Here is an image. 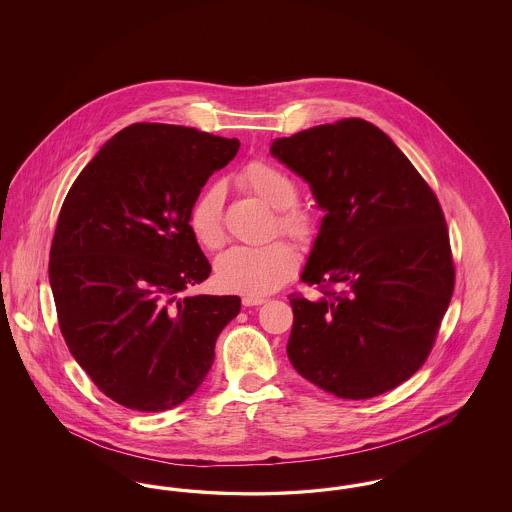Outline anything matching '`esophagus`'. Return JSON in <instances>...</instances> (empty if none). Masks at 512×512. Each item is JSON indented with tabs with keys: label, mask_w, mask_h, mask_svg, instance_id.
I'll list each match as a JSON object with an SVG mask.
<instances>
[{
	"label": "esophagus",
	"mask_w": 512,
	"mask_h": 512,
	"mask_svg": "<svg viewBox=\"0 0 512 512\" xmlns=\"http://www.w3.org/2000/svg\"><path fill=\"white\" fill-rule=\"evenodd\" d=\"M242 303H244V307H257V305H263L265 299H263V297H247V295H245L244 299H242Z\"/></svg>",
	"instance_id": "esophagus-1"
}]
</instances>
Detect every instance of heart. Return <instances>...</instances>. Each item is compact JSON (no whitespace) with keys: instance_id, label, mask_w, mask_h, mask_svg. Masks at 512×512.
Listing matches in <instances>:
<instances>
[{"instance_id":"1","label":"heart","mask_w":512,"mask_h":512,"mask_svg":"<svg viewBox=\"0 0 512 512\" xmlns=\"http://www.w3.org/2000/svg\"><path fill=\"white\" fill-rule=\"evenodd\" d=\"M238 184L278 211L276 226L282 234L303 240L311 234L309 217L292 207L297 199V186L292 178L274 165L263 161L251 163L238 176ZM224 190L219 184L209 186L195 199L190 209V230L195 240L207 249L224 244L222 217ZM297 268V255L290 245L282 242L245 247L238 245L222 253L215 263V278L220 290L242 293L247 297H263L282 288Z\"/></svg>"}]
</instances>
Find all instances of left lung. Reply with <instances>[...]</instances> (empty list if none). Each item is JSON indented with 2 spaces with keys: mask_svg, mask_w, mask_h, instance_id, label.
Segmentation results:
<instances>
[{
  "mask_svg": "<svg viewBox=\"0 0 512 512\" xmlns=\"http://www.w3.org/2000/svg\"><path fill=\"white\" fill-rule=\"evenodd\" d=\"M270 153L324 211L301 282L326 290L290 299L293 368L341 399L397 388L424 365L455 286L438 197L363 119L276 138Z\"/></svg>",
  "mask_w": 512,
  "mask_h": 512,
  "instance_id": "obj_1",
  "label": "left lung"
}]
</instances>
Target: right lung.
<instances>
[{"instance_id":"1","label":"right lung","mask_w":512,"mask_h":512,"mask_svg":"<svg viewBox=\"0 0 512 512\" xmlns=\"http://www.w3.org/2000/svg\"><path fill=\"white\" fill-rule=\"evenodd\" d=\"M236 138L136 122L74 180L61 207L49 286L76 363L107 397L134 411H167L203 384L238 295H186L211 274L190 209Z\"/></svg>"}]
</instances>
